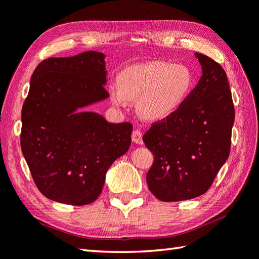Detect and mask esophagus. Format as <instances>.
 Returning <instances> with one entry per match:
<instances>
[{"label":"esophagus","instance_id":"34e87169","mask_svg":"<svg viewBox=\"0 0 259 259\" xmlns=\"http://www.w3.org/2000/svg\"><path fill=\"white\" fill-rule=\"evenodd\" d=\"M131 138H133V142L136 144H139L142 145L143 142V133L138 129H135L133 131V134H131Z\"/></svg>","mask_w":259,"mask_h":259}]
</instances>
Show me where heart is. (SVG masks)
<instances>
[{"instance_id":"obj_1","label":"heart","mask_w":259,"mask_h":259,"mask_svg":"<svg viewBox=\"0 0 259 259\" xmlns=\"http://www.w3.org/2000/svg\"><path fill=\"white\" fill-rule=\"evenodd\" d=\"M194 86L191 70L185 64L153 61L136 64L120 74V87L110 89L113 104L128 105L138 101V110L145 119L161 121L181 109Z\"/></svg>"}]
</instances>
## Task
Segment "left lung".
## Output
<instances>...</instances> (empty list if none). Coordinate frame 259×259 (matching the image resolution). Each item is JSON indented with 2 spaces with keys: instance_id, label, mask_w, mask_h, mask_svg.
I'll return each mask as SVG.
<instances>
[{
  "instance_id": "obj_1",
  "label": "left lung",
  "mask_w": 259,
  "mask_h": 259,
  "mask_svg": "<svg viewBox=\"0 0 259 259\" xmlns=\"http://www.w3.org/2000/svg\"><path fill=\"white\" fill-rule=\"evenodd\" d=\"M195 55L203 69L197 86L177 113L154 122L143 137L154 155L146 180L162 201L205 194L231 148L234 106L227 73L213 59Z\"/></svg>"
}]
</instances>
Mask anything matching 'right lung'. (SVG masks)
Returning a JSON list of instances; mask_svg holds the SVG:
<instances>
[{"mask_svg":"<svg viewBox=\"0 0 259 259\" xmlns=\"http://www.w3.org/2000/svg\"><path fill=\"white\" fill-rule=\"evenodd\" d=\"M104 54L49 58L32 72L21 111L20 145L38 190L83 206L101 195L109 167L129 149L133 124L77 109L109 96Z\"/></svg>","mask_w":259,"mask_h":259,"instance_id":"add662e5","label":"right lung"}]
</instances>
